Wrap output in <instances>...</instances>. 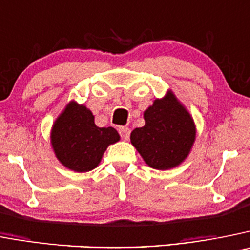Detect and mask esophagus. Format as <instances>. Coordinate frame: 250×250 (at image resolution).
<instances>
[{"label": "esophagus", "instance_id": "34e87169", "mask_svg": "<svg viewBox=\"0 0 250 250\" xmlns=\"http://www.w3.org/2000/svg\"><path fill=\"white\" fill-rule=\"evenodd\" d=\"M119 132H120L121 135V139L123 140H129V136H130V129L129 127H125V126H121L119 127Z\"/></svg>", "mask_w": 250, "mask_h": 250}]
</instances>
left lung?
<instances>
[{
    "label": "left lung",
    "mask_w": 250,
    "mask_h": 250,
    "mask_svg": "<svg viewBox=\"0 0 250 250\" xmlns=\"http://www.w3.org/2000/svg\"><path fill=\"white\" fill-rule=\"evenodd\" d=\"M145 125L136 127L130 141L151 168L160 171L180 166L196 141V124L187 107L171 89L144 111Z\"/></svg>",
    "instance_id": "obj_1"
}]
</instances>
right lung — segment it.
Returning <instances> with one entry per match:
<instances>
[{"label":"right lung","instance_id":"right-lung-1","mask_svg":"<svg viewBox=\"0 0 250 250\" xmlns=\"http://www.w3.org/2000/svg\"><path fill=\"white\" fill-rule=\"evenodd\" d=\"M50 146L57 160L74 172H88L99 166L110 145L120 140L114 127H99L91 110L70 100L50 129Z\"/></svg>","mask_w":250,"mask_h":250}]
</instances>
